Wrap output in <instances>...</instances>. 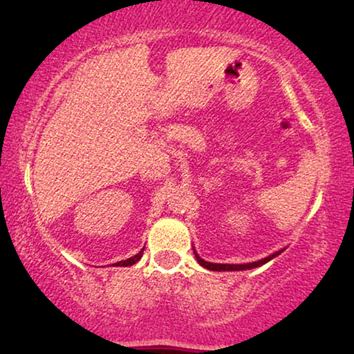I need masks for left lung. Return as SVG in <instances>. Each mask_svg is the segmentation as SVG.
I'll list each match as a JSON object with an SVG mask.
<instances>
[{"label": "left lung", "mask_w": 354, "mask_h": 354, "mask_svg": "<svg viewBox=\"0 0 354 354\" xmlns=\"http://www.w3.org/2000/svg\"><path fill=\"white\" fill-rule=\"evenodd\" d=\"M195 252V250H194ZM283 250H278L274 252L273 255L267 257V259H261L259 261H252V263H242V265H229V263H211V261H206L201 259V257H198V254L195 252V257L196 260H198V263L201 265V267H205L206 270H211V272H239V270H250V268H257V267H261V265H265L267 261H270L272 259H274V257L281 254Z\"/></svg>", "instance_id": "1"}]
</instances>
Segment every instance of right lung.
<instances>
[{
    "instance_id": "obj_1",
    "label": "right lung",
    "mask_w": 354,
    "mask_h": 354,
    "mask_svg": "<svg viewBox=\"0 0 354 354\" xmlns=\"http://www.w3.org/2000/svg\"><path fill=\"white\" fill-rule=\"evenodd\" d=\"M143 250H145V249H141L135 257H130V259H128V260L118 261V263H115V267H131V265H135L136 261L140 260L141 257H143Z\"/></svg>"
}]
</instances>
